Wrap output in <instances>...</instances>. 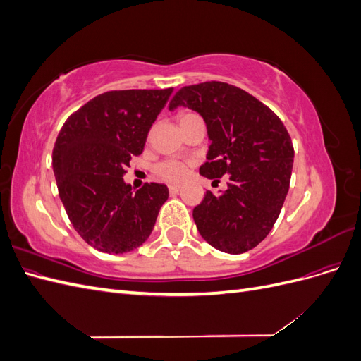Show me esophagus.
Wrapping results in <instances>:
<instances>
[{"instance_id": "esophagus-1", "label": "esophagus", "mask_w": 361, "mask_h": 361, "mask_svg": "<svg viewBox=\"0 0 361 361\" xmlns=\"http://www.w3.org/2000/svg\"><path fill=\"white\" fill-rule=\"evenodd\" d=\"M169 191L171 194H176V192L180 191V187H179V185H169Z\"/></svg>"}]
</instances>
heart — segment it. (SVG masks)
Listing matches in <instances>:
<instances>
[{"label": "heart", "instance_id": "obj_1", "mask_svg": "<svg viewBox=\"0 0 361 361\" xmlns=\"http://www.w3.org/2000/svg\"><path fill=\"white\" fill-rule=\"evenodd\" d=\"M190 116H194V114L192 113H183V114H180L179 120H183V118H187ZM187 169H188L187 164H183L180 161L169 159V161H164V162L158 164L155 170L162 179L170 180V182H178V180L183 179L185 174H187Z\"/></svg>", "mask_w": 361, "mask_h": 361}]
</instances>
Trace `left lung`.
Returning a JSON list of instances; mask_svg holds the SVG:
<instances>
[{
	"mask_svg": "<svg viewBox=\"0 0 361 361\" xmlns=\"http://www.w3.org/2000/svg\"><path fill=\"white\" fill-rule=\"evenodd\" d=\"M178 106L199 113L206 123L211 146L202 176L216 180L228 174L224 192L206 191L194 207L199 233L224 253H245L267 238L285 203L293 166L292 140L267 105L231 84L182 87L169 110Z\"/></svg>",
	"mask_w": 361,
	"mask_h": 361,
	"instance_id": "left-lung-1",
	"label": "left lung"
}]
</instances>
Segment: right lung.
Segmentation results:
<instances>
[{
  "mask_svg": "<svg viewBox=\"0 0 361 361\" xmlns=\"http://www.w3.org/2000/svg\"><path fill=\"white\" fill-rule=\"evenodd\" d=\"M171 93H102L73 113L57 137L52 169L60 199L75 231L102 253L122 255L146 243L169 199L164 183L133 191L123 174Z\"/></svg>",
  "mask_w": 361,
  "mask_h": 361,
  "instance_id": "add662e5",
  "label": "right lung"
}]
</instances>
